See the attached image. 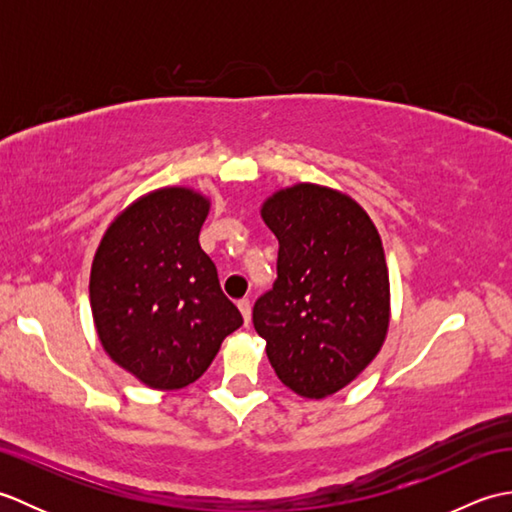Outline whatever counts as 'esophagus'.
<instances>
[{"label": "esophagus", "instance_id": "esophagus-1", "mask_svg": "<svg viewBox=\"0 0 512 512\" xmlns=\"http://www.w3.org/2000/svg\"><path fill=\"white\" fill-rule=\"evenodd\" d=\"M237 306H239V312H242V317H244V321H246V325L250 323V299H239L237 301Z\"/></svg>", "mask_w": 512, "mask_h": 512}]
</instances>
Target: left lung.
<instances>
[{
    "instance_id": "1",
    "label": "left lung",
    "mask_w": 512,
    "mask_h": 512,
    "mask_svg": "<svg viewBox=\"0 0 512 512\" xmlns=\"http://www.w3.org/2000/svg\"><path fill=\"white\" fill-rule=\"evenodd\" d=\"M262 217L279 239L277 279L255 301L253 325L281 383L325 398L361 374L385 341L383 244L361 206L317 184L275 193Z\"/></svg>"
}]
</instances>
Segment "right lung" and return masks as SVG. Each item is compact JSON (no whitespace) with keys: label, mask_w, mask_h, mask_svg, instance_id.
<instances>
[{"label":"right lung","mask_w":512,"mask_h":512,"mask_svg":"<svg viewBox=\"0 0 512 512\" xmlns=\"http://www.w3.org/2000/svg\"><path fill=\"white\" fill-rule=\"evenodd\" d=\"M209 202L191 189L136 200L107 228L90 275L96 332L112 361L154 389L198 380L244 323L200 248Z\"/></svg>","instance_id":"add662e5"}]
</instances>
